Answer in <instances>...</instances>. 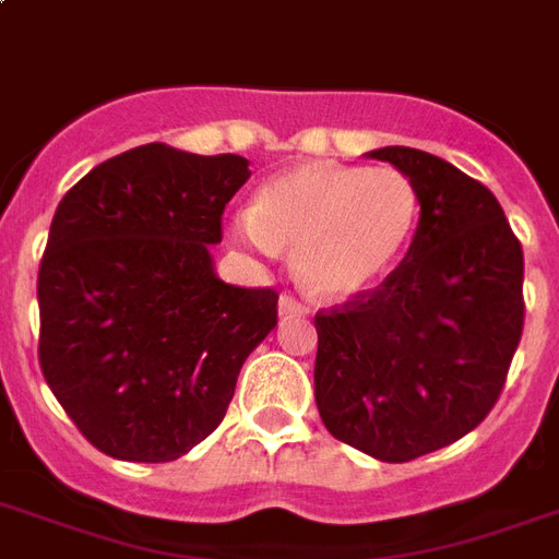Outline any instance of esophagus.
Here are the masks:
<instances>
[{
    "instance_id": "34e87169",
    "label": "esophagus",
    "mask_w": 559,
    "mask_h": 559,
    "mask_svg": "<svg viewBox=\"0 0 559 559\" xmlns=\"http://www.w3.org/2000/svg\"><path fill=\"white\" fill-rule=\"evenodd\" d=\"M278 310H281V317H301V313H308V305H301L296 296L284 293L278 301Z\"/></svg>"
}]
</instances>
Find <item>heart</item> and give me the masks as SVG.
Instances as JSON below:
<instances>
[{
    "label": "heart",
    "instance_id": "obj_1",
    "mask_svg": "<svg viewBox=\"0 0 559 559\" xmlns=\"http://www.w3.org/2000/svg\"><path fill=\"white\" fill-rule=\"evenodd\" d=\"M419 219V193L395 166L305 164L261 187L234 240L258 254L293 251L310 296L352 298L393 270Z\"/></svg>",
    "mask_w": 559,
    "mask_h": 559
}]
</instances>
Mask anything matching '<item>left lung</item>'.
<instances>
[{
	"label": "left lung",
	"mask_w": 559,
	"mask_h": 559,
	"mask_svg": "<svg viewBox=\"0 0 559 559\" xmlns=\"http://www.w3.org/2000/svg\"><path fill=\"white\" fill-rule=\"evenodd\" d=\"M411 178L419 228L383 284L319 310L317 407L336 440L407 463L496 407L525 325L522 242L487 187L407 146L369 152Z\"/></svg>",
	"instance_id": "obj_1"
}]
</instances>
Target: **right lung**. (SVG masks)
<instances>
[{
	"label": "right lung",
	"instance_id": "1",
	"mask_svg": "<svg viewBox=\"0 0 559 559\" xmlns=\"http://www.w3.org/2000/svg\"><path fill=\"white\" fill-rule=\"evenodd\" d=\"M240 155L164 143L93 166L55 211L37 272L43 378L108 457L169 463L211 437L278 325V293L216 278Z\"/></svg>",
	"mask_w": 559,
	"mask_h": 559
}]
</instances>
